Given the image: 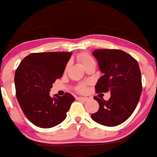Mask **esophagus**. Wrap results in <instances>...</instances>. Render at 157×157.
Returning a JSON list of instances; mask_svg holds the SVG:
<instances>
[{"mask_svg":"<svg viewBox=\"0 0 157 157\" xmlns=\"http://www.w3.org/2000/svg\"><path fill=\"white\" fill-rule=\"evenodd\" d=\"M77 99L79 100V101H85V102H87V101H89V98H83V97H79V98H77Z\"/></svg>","mask_w":157,"mask_h":157,"instance_id":"34e87169","label":"esophagus"}]
</instances>
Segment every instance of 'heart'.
Segmentation results:
<instances>
[{
	"instance_id": "b5f03b06",
	"label": "heart",
	"mask_w": 157,
	"mask_h": 157,
	"mask_svg": "<svg viewBox=\"0 0 157 157\" xmlns=\"http://www.w3.org/2000/svg\"><path fill=\"white\" fill-rule=\"evenodd\" d=\"M78 59L81 61V63H82V65H85V64L88 63L90 62V61L93 60L89 55L85 54H81L80 56H78ZM82 89H83V88H82Z\"/></svg>"
}]
</instances>
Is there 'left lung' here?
Listing matches in <instances>:
<instances>
[{
  "mask_svg": "<svg viewBox=\"0 0 157 157\" xmlns=\"http://www.w3.org/2000/svg\"><path fill=\"white\" fill-rule=\"evenodd\" d=\"M93 55L103 74L95 85L96 92H110V98H94L99 109L91 118L105 126H116L130 117L140 100L142 85L138 63L120 50H96Z\"/></svg>",
  "mask_w": 157,
  "mask_h": 157,
  "instance_id": "obj_1",
  "label": "left lung"
}]
</instances>
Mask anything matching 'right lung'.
<instances>
[{"mask_svg":"<svg viewBox=\"0 0 157 157\" xmlns=\"http://www.w3.org/2000/svg\"><path fill=\"white\" fill-rule=\"evenodd\" d=\"M72 53H34L25 56L15 72L16 95L22 112L36 126L50 128L67 117L75 98L70 94L51 97L56 78L62 77Z\"/></svg>","mask_w":157,"mask_h":157,"instance_id":"add662e5","label":"right lung"}]
</instances>
